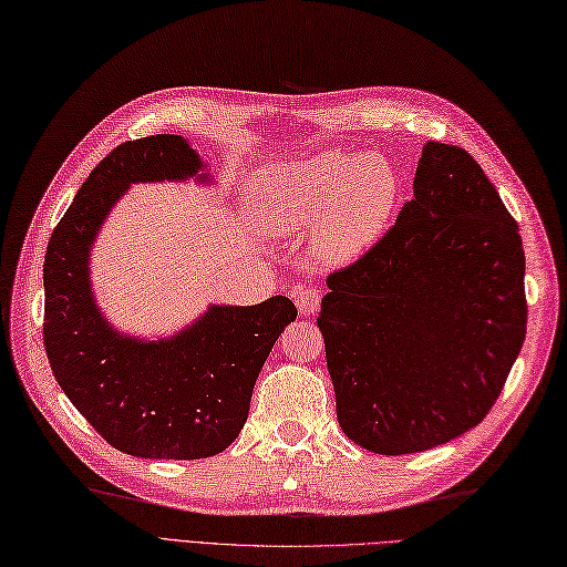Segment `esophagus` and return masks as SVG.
Segmentation results:
<instances>
[{
  "label": "esophagus",
  "instance_id": "obj_1",
  "mask_svg": "<svg viewBox=\"0 0 567 567\" xmlns=\"http://www.w3.org/2000/svg\"><path fill=\"white\" fill-rule=\"evenodd\" d=\"M292 296H296V305H298V311L300 315H315V311L319 309V305H321V298H323V292L319 290V288H305V286H300V288H296L292 290Z\"/></svg>",
  "mask_w": 567,
  "mask_h": 567
}]
</instances>
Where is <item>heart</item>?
Here are the masks:
<instances>
[{"label":"heart","mask_w":567,"mask_h":567,"mask_svg":"<svg viewBox=\"0 0 567 567\" xmlns=\"http://www.w3.org/2000/svg\"><path fill=\"white\" fill-rule=\"evenodd\" d=\"M399 197L401 178L382 154L323 152L271 166L256 183L265 225L279 234L315 225L317 252L333 265L359 258L382 237Z\"/></svg>","instance_id":"b5f03b06"}]
</instances>
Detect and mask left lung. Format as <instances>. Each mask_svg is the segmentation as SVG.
<instances>
[{
	"instance_id": "obj_1",
	"label": "left lung",
	"mask_w": 567,
	"mask_h": 567,
	"mask_svg": "<svg viewBox=\"0 0 567 567\" xmlns=\"http://www.w3.org/2000/svg\"><path fill=\"white\" fill-rule=\"evenodd\" d=\"M523 277L495 185L466 150L426 143L396 223L326 279L317 323L342 432L408 455L474 429L525 340Z\"/></svg>"
}]
</instances>
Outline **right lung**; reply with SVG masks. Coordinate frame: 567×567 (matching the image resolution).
Segmentation results:
<instances>
[{"label": "right lung", "instance_id": "add662e5", "mask_svg": "<svg viewBox=\"0 0 567 567\" xmlns=\"http://www.w3.org/2000/svg\"><path fill=\"white\" fill-rule=\"evenodd\" d=\"M199 168L181 135L122 143L91 171L47 246L44 347L53 378L112 447L145 460L223 453L246 424L271 347L298 317L286 296L213 305L175 338L143 342L114 333L97 311L89 250L112 204L131 183L183 181Z\"/></svg>", "mask_w": 567, "mask_h": 567}]
</instances>
